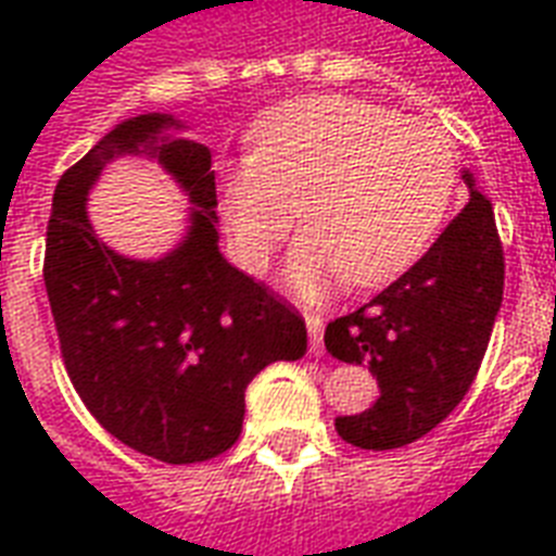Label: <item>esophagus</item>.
Wrapping results in <instances>:
<instances>
[{"label": "esophagus", "instance_id": "esophagus-1", "mask_svg": "<svg viewBox=\"0 0 556 556\" xmlns=\"http://www.w3.org/2000/svg\"><path fill=\"white\" fill-rule=\"evenodd\" d=\"M305 326H308V340H312L314 355H323V331H326V323H323L320 314L308 312L305 314Z\"/></svg>", "mask_w": 556, "mask_h": 556}]
</instances>
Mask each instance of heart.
<instances>
[{
  "label": "heart",
  "instance_id": "b5f03b06",
  "mask_svg": "<svg viewBox=\"0 0 556 556\" xmlns=\"http://www.w3.org/2000/svg\"><path fill=\"white\" fill-rule=\"evenodd\" d=\"M456 147L427 117H401L352 94L274 109L251 155L218 169V213L233 260L262 274L296 222L286 288L320 300L355 279L378 286L413 265L447 216Z\"/></svg>",
  "mask_w": 556,
  "mask_h": 556
}]
</instances>
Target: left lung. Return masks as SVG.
<instances>
[{"mask_svg":"<svg viewBox=\"0 0 556 556\" xmlns=\"http://www.w3.org/2000/svg\"><path fill=\"white\" fill-rule=\"evenodd\" d=\"M470 201L432 248L375 300L326 326V349L378 378V401L334 418L361 450L413 444L467 395L502 305L505 256L491 201L465 169Z\"/></svg>","mask_w":556,"mask_h":556,"instance_id":"left-lung-1","label":"left lung"}]
</instances>
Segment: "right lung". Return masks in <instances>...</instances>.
<instances>
[{"instance_id": "obj_1", "label": "right lung", "mask_w": 556, "mask_h": 556, "mask_svg": "<svg viewBox=\"0 0 556 556\" xmlns=\"http://www.w3.org/2000/svg\"><path fill=\"white\" fill-rule=\"evenodd\" d=\"M164 112L129 117L56 181L46 239V291L65 371L100 427L167 465L236 444L244 389L274 361L305 355V320L218 251L210 150ZM155 157L191 199L188 233L159 261H132L97 239L88 190L109 160Z\"/></svg>"}]
</instances>
